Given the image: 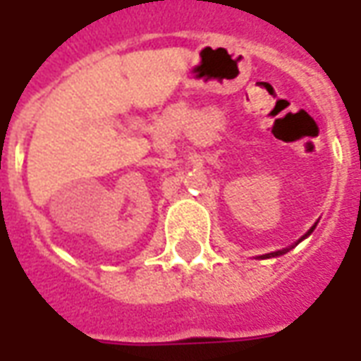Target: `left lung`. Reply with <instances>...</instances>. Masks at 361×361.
<instances>
[{
	"label": "left lung",
	"instance_id": "obj_1",
	"mask_svg": "<svg viewBox=\"0 0 361 361\" xmlns=\"http://www.w3.org/2000/svg\"><path fill=\"white\" fill-rule=\"evenodd\" d=\"M313 229H315V226L311 227V229H309V233H311V231H313ZM307 233V235H309ZM288 250V249H286ZM286 250H278V252H270V255H267V258H270V257H278V255H283V252H286Z\"/></svg>",
	"mask_w": 361,
	"mask_h": 361
}]
</instances>
